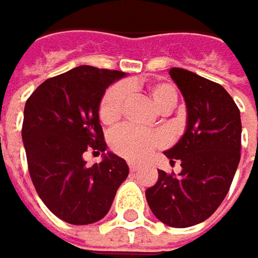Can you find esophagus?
<instances>
[{"label": "esophagus", "mask_w": 258, "mask_h": 258, "mask_svg": "<svg viewBox=\"0 0 258 258\" xmlns=\"http://www.w3.org/2000/svg\"><path fill=\"white\" fill-rule=\"evenodd\" d=\"M127 165H129V170H131V171H137V170L140 168V165L135 164V162H129Z\"/></svg>", "instance_id": "obj_1"}]
</instances>
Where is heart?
<instances>
[{
  "mask_svg": "<svg viewBox=\"0 0 258 258\" xmlns=\"http://www.w3.org/2000/svg\"><path fill=\"white\" fill-rule=\"evenodd\" d=\"M149 97L159 111H170L177 102V91L170 84H155L149 88ZM127 102V88L124 85H115L109 88L102 97L99 106V118L103 124H114L123 115ZM164 141L158 132L140 131L132 126H121L111 132L109 146L114 153L129 159L141 161L153 149Z\"/></svg>",
  "mask_w": 258,
  "mask_h": 258,
  "instance_id": "1",
  "label": "heart"
}]
</instances>
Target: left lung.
I'll return each mask as SVG.
<instances>
[{
	"label": "left lung",
	"mask_w": 258,
	"mask_h": 258,
	"mask_svg": "<svg viewBox=\"0 0 258 258\" xmlns=\"http://www.w3.org/2000/svg\"><path fill=\"white\" fill-rule=\"evenodd\" d=\"M186 103V131L165 156L182 171L158 170L146 191L153 215L176 228L206 221L222 203L240 161V112L225 88L185 69H170Z\"/></svg>",
	"instance_id": "8db88e82"
}]
</instances>
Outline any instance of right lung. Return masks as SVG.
Segmentation results:
<instances>
[{"instance_id":"1","label":"right lung","mask_w":258,"mask_h":258,"mask_svg":"<svg viewBox=\"0 0 258 258\" xmlns=\"http://www.w3.org/2000/svg\"><path fill=\"white\" fill-rule=\"evenodd\" d=\"M124 72L79 66L46 79L28 97L22 141L33 185L46 207L73 225L102 219L129 167L106 150L99 120L105 90ZM104 153L102 163L87 166L88 150Z\"/></svg>"}]
</instances>
